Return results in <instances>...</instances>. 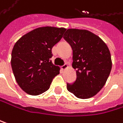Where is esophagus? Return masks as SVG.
<instances>
[{
  "label": "esophagus",
  "mask_w": 123,
  "mask_h": 123,
  "mask_svg": "<svg viewBox=\"0 0 123 123\" xmlns=\"http://www.w3.org/2000/svg\"><path fill=\"white\" fill-rule=\"evenodd\" d=\"M68 68V65L67 63H66V64H64L63 66H61V69H62V70H66V69Z\"/></svg>",
  "instance_id": "34e87169"
}]
</instances>
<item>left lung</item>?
<instances>
[{
	"instance_id": "1",
	"label": "left lung",
	"mask_w": 123,
	"mask_h": 123,
	"mask_svg": "<svg viewBox=\"0 0 123 123\" xmlns=\"http://www.w3.org/2000/svg\"><path fill=\"white\" fill-rule=\"evenodd\" d=\"M73 49L72 66L76 80L67 89L79 99L95 96L105 86L112 69L110 49L97 35L86 29H68L63 36Z\"/></svg>"
}]
</instances>
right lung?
Masks as SVG:
<instances>
[{"mask_svg":"<svg viewBox=\"0 0 123 123\" xmlns=\"http://www.w3.org/2000/svg\"><path fill=\"white\" fill-rule=\"evenodd\" d=\"M65 28L44 26L22 36L11 52V68L15 79L26 94L37 96L49 89L60 67L50 58L52 48L63 37Z\"/></svg>","mask_w":123,"mask_h":123,"instance_id":"add662e5","label":"right lung"}]
</instances>
